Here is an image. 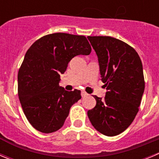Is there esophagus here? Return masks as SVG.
<instances>
[{"label":"esophagus","mask_w":159,"mask_h":159,"mask_svg":"<svg viewBox=\"0 0 159 159\" xmlns=\"http://www.w3.org/2000/svg\"><path fill=\"white\" fill-rule=\"evenodd\" d=\"M81 95H82L83 98H84V97H86V96L88 95V94H87V93H86L85 91H82V92H81Z\"/></svg>","instance_id":"esophagus-1"}]
</instances>
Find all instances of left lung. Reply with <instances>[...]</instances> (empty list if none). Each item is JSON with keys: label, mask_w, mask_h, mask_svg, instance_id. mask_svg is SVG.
<instances>
[{"label": "left lung", "mask_w": 159, "mask_h": 159, "mask_svg": "<svg viewBox=\"0 0 159 159\" xmlns=\"http://www.w3.org/2000/svg\"><path fill=\"white\" fill-rule=\"evenodd\" d=\"M98 60L104 98L96 95V106L87 111L94 129L114 136L129 128L136 117L145 88L143 65L136 51L110 36H88Z\"/></svg>", "instance_id": "8db88e82"}]
</instances>
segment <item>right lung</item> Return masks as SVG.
Returning <instances> with one entry per match:
<instances>
[{"label": "right lung", "instance_id": "obj_1", "mask_svg": "<svg viewBox=\"0 0 159 159\" xmlns=\"http://www.w3.org/2000/svg\"><path fill=\"white\" fill-rule=\"evenodd\" d=\"M91 52L85 36L66 33L43 36L27 51L19 70L18 95L26 117L36 130L51 133L63 126L72 106L81 98V91L60 87V75L74 57Z\"/></svg>", "mask_w": 159, "mask_h": 159}]
</instances>
